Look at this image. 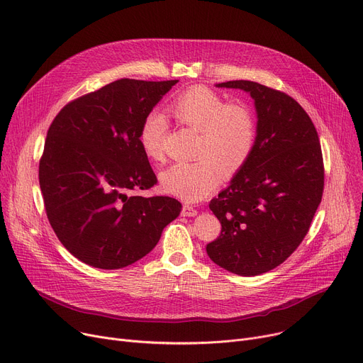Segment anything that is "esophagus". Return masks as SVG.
<instances>
[{
    "label": "esophagus",
    "mask_w": 363,
    "mask_h": 363,
    "mask_svg": "<svg viewBox=\"0 0 363 363\" xmlns=\"http://www.w3.org/2000/svg\"><path fill=\"white\" fill-rule=\"evenodd\" d=\"M197 208L196 207H192L191 204H184L182 206V211H181V214L184 216V217H194V216H197Z\"/></svg>",
    "instance_id": "1"
}]
</instances>
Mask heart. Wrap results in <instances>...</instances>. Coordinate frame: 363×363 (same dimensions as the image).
<instances>
[{
  "label": "heart",
  "instance_id": "obj_1",
  "mask_svg": "<svg viewBox=\"0 0 363 363\" xmlns=\"http://www.w3.org/2000/svg\"><path fill=\"white\" fill-rule=\"evenodd\" d=\"M178 124L197 131L192 162L174 163L160 172L162 188L185 201L208 196L225 178L233 177L248 162L257 141V121L252 109L242 102H225L214 90L196 86L169 104ZM167 123L153 111L143 119L140 146L149 159H162V141Z\"/></svg>",
  "mask_w": 363,
  "mask_h": 363
}]
</instances>
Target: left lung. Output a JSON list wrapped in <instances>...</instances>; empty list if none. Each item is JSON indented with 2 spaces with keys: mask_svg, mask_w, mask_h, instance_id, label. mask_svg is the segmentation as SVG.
Segmentation results:
<instances>
[{
  "mask_svg": "<svg viewBox=\"0 0 363 363\" xmlns=\"http://www.w3.org/2000/svg\"><path fill=\"white\" fill-rule=\"evenodd\" d=\"M216 86L248 91L258 121L252 155L208 204L222 232L206 250L222 269L258 276L291 257L309 230L324 191L321 144L289 94L248 80Z\"/></svg>",
  "mask_w": 363,
  "mask_h": 363,
  "instance_id": "8db88e82",
  "label": "left lung"
}]
</instances>
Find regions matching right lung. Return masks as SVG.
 Segmentation results:
<instances>
[{
	"mask_svg": "<svg viewBox=\"0 0 363 363\" xmlns=\"http://www.w3.org/2000/svg\"><path fill=\"white\" fill-rule=\"evenodd\" d=\"M178 80L121 79L67 104L48 130L39 185L61 244L96 269L116 270L147 255L181 213L171 197H141L157 178L138 133Z\"/></svg>",
	"mask_w": 363,
	"mask_h": 363,
	"instance_id": "right-lung-1",
	"label": "right lung"
}]
</instances>
